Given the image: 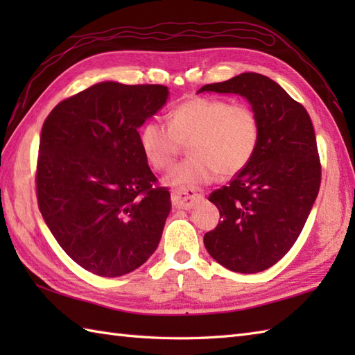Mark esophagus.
<instances>
[{
    "label": "esophagus",
    "instance_id": "1",
    "mask_svg": "<svg viewBox=\"0 0 355 355\" xmlns=\"http://www.w3.org/2000/svg\"><path fill=\"white\" fill-rule=\"evenodd\" d=\"M205 195L200 189H193V187H187V189H177L172 192V205L178 209L189 210L197 202H200Z\"/></svg>",
    "mask_w": 355,
    "mask_h": 355
}]
</instances>
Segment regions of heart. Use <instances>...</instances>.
<instances>
[{
    "mask_svg": "<svg viewBox=\"0 0 355 355\" xmlns=\"http://www.w3.org/2000/svg\"><path fill=\"white\" fill-rule=\"evenodd\" d=\"M259 139V117L250 107L201 96L172 108L169 125L149 119L139 131L143 154L157 171L171 169L189 141L191 157L168 177L178 189L210 183L218 173L235 175L252 162Z\"/></svg>",
    "mask_w": 355,
    "mask_h": 355,
    "instance_id": "heart-1",
    "label": "heart"
}]
</instances>
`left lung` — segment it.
I'll return each instance as SVG.
<instances>
[{"label": "left lung", "mask_w": 355, "mask_h": 355, "mask_svg": "<svg viewBox=\"0 0 355 355\" xmlns=\"http://www.w3.org/2000/svg\"><path fill=\"white\" fill-rule=\"evenodd\" d=\"M245 97L261 139L245 168L210 193L221 221L205 235L212 258L236 273L275 266L296 243L318 198L322 166L306 110L267 76L243 73L198 89Z\"/></svg>", "instance_id": "1"}]
</instances>
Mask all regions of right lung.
Masks as SVG:
<instances>
[{"label": "right lung", "instance_id": "obj_1", "mask_svg": "<svg viewBox=\"0 0 355 355\" xmlns=\"http://www.w3.org/2000/svg\"><path fill=\"white\" fill-rule=\"evenodd\" d=\"M168 96L164 85L101 82L42 125L37 206L62 250L97 276L131 273L160 243L171 193L157 186L137 130Z\"/></svg>", "mask_w": 355, "mask_h": 355}]
</instances>
